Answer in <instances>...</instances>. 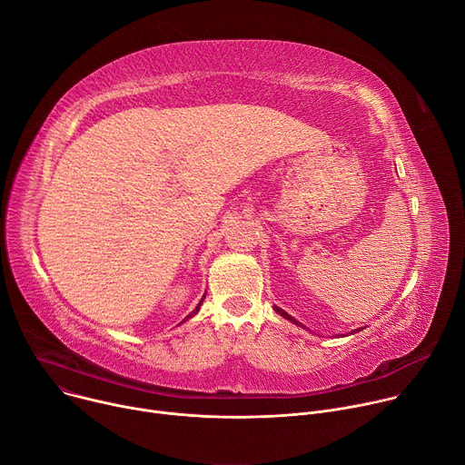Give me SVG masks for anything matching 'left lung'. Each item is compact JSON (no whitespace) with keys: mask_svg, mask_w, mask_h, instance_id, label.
<instances>
[{"mask_svg":"<svg viewBox=\"0 0 465 465\" xmlns=\"http://www.w3.org/2000/svg\"><path fill=\"white\" fill-rule=\"evenodd\" d=\"M273 308H275V312H279V314H281V316H282V318H286V320H290V322H292V323H295V325H299V327H302V325H301V323H299V322H295V320H293V318H292V316H290V314H288V312H284V311H281V308H279V306H273ZM356 331H360V329H356Z\"/></svg>","mask_w":465,"mask_h":465,"instance_id":"1","label":"left lung"}]
</instances>
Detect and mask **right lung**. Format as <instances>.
<instances>
[{"mask_svg": "<svg viewBox=\"0 0 465 465\" xmlns=\"http://www.w3.org/2000/svg\"><path fill=\"white\" fill-rule=\"evenodd\" d=\"M203 299H204V297H203ZM203 299H201V302H203ZM201 302H199V304H197V306H195V311H193V312H192V314H190V316H186V320H188V318H192V316H193V314H195V312H197V311H199V306H201Z\"/></svg>", "mask_w": 465, "mask_h": 465, "instance_id": "obj_1", "label": "right lung"}]
</instances>
